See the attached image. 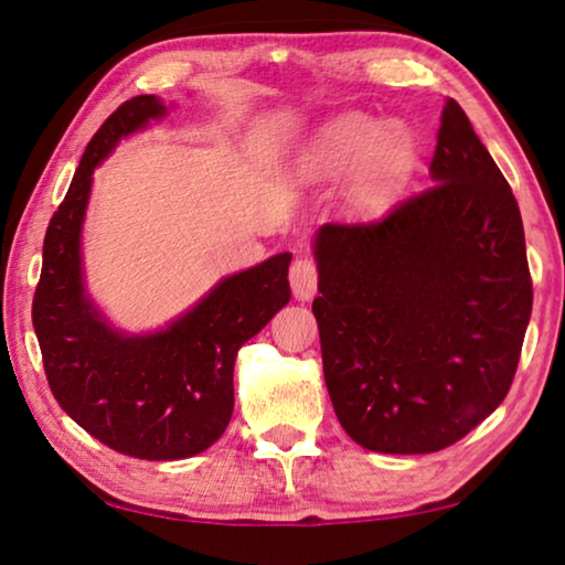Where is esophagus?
Here are the masks:
<instances>
[{
    "mask_svg": "<svg viewBox=\"0 0 565 565\" xmlns=\"http://www.w3.org/2000/svg\"><path fill=\"white\" fill-rule=\"evenodd\" d=\"M290 285L292 296L298 300H311L316 296V288H319V267L311 257H298L290 265Z\"/></svg>",
    "mask_w": 565,
    "mask_h": 565,
    "instance_id": "34e87169",
    "label": "esophagus"
}]
</instances>
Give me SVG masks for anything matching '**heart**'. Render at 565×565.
Returning a JSON list of instances; mask_svg holds the SVG:
<instances>
[{
	"label": "heart",
	"instance_id": "b5f03b06",
	"mask_svg": "<svg viewBox=\"0 0 565 565\" xmlns=\"http://www.w3.org/2000/svg\"><path fill=\"white\" fill-rule=\"evenodd\" d=\"M416 138L401 122L367 115H347L308 153L303 174L308 182H342L350 177V203L360 213L383 211L416 167Z\"/></svg>",
	"mask_w": 565,
	"mask_h": 565
}]
</instances>
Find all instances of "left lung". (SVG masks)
Listing matches in <instances>:
<instances>
[{"label": "left lung", "instance_id": "obj_1", "mask_svg": "<svg viewBox=\"0 0 565 565\" xmlns=\"http://www.w3.org/2000/svg\"><path fill=\"white\" fill-rule=\"evenodd\" d=\"M429 182L381 221L316 234L323 377L373 452H437L476 429L512 388L532 313L520 205L455 99Z\"/></svg>", "mask_w": 565, "mask_h": 565}]
</instances>
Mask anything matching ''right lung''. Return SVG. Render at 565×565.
Returning a JSON list of instances; mask_svg holds the SVG:
<instances>
[{"label":"right lung","instance_id":"obj_1","mask_svg":"<svg viewBox=\"0 0 565 565\" xmlns=\"http://www.w3.org/2000/svg\"><path fill=\"white\" fill-rule=\"evenodd\" d=\"M167 113L141 95L103 122L79 161L43 242L33 327L61 408L115 452L182 460L203 452L234 414L236 352L290 300V254L221 280L200 303L143 337L120 334L82 282V223L95 167L120 138Z\"/></svg>","mask_w":565,"mask_h":565}]
</instances>
